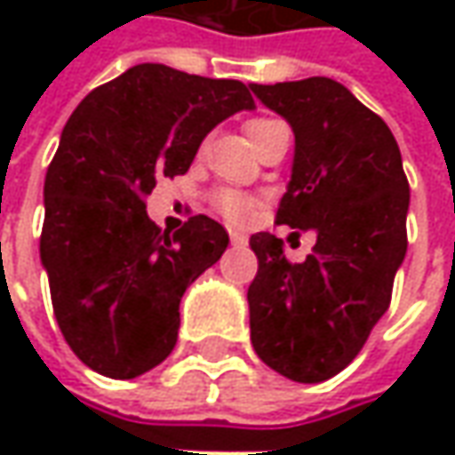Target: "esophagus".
<instances>
[{"label": "esophagus", "mask_w": 455, "mask_h": 455, "mask_svg": "<svg viewBox=\"0 0 455 455\" xmlns=\"http://www.w3.org/2000/svg\"><path fill=\"white\" fill-rule=\"evenodd\" d=\"M230 243H233L235 248H243V245H248V235H243V233H230Z\"/></svg>", "instance_id": "esophagus-1"}]
</instances>
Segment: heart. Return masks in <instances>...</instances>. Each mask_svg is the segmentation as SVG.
<instances>
[{"label":"heart","mask_w":455,"mask_h":455,"mask_svg":"<svg viewBox=\"0 0 455 455\" xmlns=\"http://www.w3.org/2000/svg\"><path fill=\"white\" fill-rule=\"evenodd\" d=\"M266 124H271V118H255V121H248V124H245V133H248V139H253L255 133L260 132ZM215 207H218L225 218L233 220V222H248L251 215H253L255 202L251 200L248 195H240V192H235V189H222V192L215 195Z\"/></svg>","instance_id":"heart-1"}]
</instances>
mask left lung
I'll return each instance as SVG.
<instances>
[{"instance_id": "obj_1", "label": "left lung", "mask_w": 455, "mask_h": 455, "mask_svg": "<svg viewBox=\"0 0 455 455\" xmlns=\"http://www.w3.org/2000/svg\"><path fill=\"white\" fill-rule=\"evenodd\" d=\"M251 91L296 139L275 220L316 233L304 263H289L281 237H251V341L278 375L323 382L357 357L390 306L408 251L411 187L393 132L341 83H251Z\"/></svg>"}]
</instances>
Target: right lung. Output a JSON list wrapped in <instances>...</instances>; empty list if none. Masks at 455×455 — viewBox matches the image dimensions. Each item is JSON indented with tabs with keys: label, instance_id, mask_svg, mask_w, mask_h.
<instances>
[{
	"label": "right lung",
	"instance_id": "right-lung-1",
	"mask_svg": "<svg viewBox=\"0 0 455 455\" xmlns=\"http://www.w3.org/2000/svg\"><path fill=\"white\" fill-rule=\"evenodd\" d=\"M251 108L240 80L141 62L68 118L44 177L40 260L62 337L98 375L132 379L172 355L184 291L230 237L207 215L166 235L144 200L189 169L218 124Z\"/></svg>",
	"mask_w": 455,
	"mask_h": 455
}]
</instances>
